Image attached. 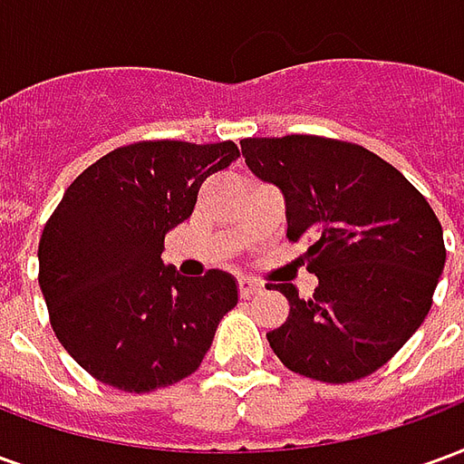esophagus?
Returning a JSON list of instances; mask_svg holds the SVG:
<instances>
[{"label":"esophagus","mask_w":464,"mask_h":464,"mask_svg":"<svg viewBox=\"0 0 464 464\" xmlns=\"http://www.w3.org/2000/svg\"><path fill=\"white\" fill-rule=\"evenodd\" d=\"M261 283L253 281V278H238V293H241V298H251L256 293H261Z\"/></svg>","instance_id":"obj_1"}]
</instances>
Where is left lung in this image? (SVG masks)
Returning a JSON list of instances; mask_svg holds the SVG:
<instances>
[{
  "label": "left lung",
  "instance_id": "left-lung-1",
  "mask_svg": "<svg viewBox=\"0 0 464 464\" xmlns=\"http://www.w3.org/2000/svg\"><path fill=\"white\" fill-rule=\"evenodd\" d=\"M243 159L285 198L288 241L311 243V298L273 285L291 313L266 338L293 372L353 382L382 368L418 331L445 268V241L428 198L358 143L291 133L243 139Z\"/></svg>",
  "mask_w": 464,
  "mask_h": 464
}]
</instances>
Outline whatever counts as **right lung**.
Returning <instances> with one entry per match:
<instances>
[{
  "label": "right lung",
  "mask_w": 464,
  "mask_h": 464,
  "mask_svg": "<svg viewBox=\"0 0 464 464\" xmlns=\"http://www.w3.org/2000/svg\"><path fill=\"white\" fill-rule=\"evenodd\" d=\"M238 156L233 141L129 143L76 176L49 216L39 241L49 321L99 382L151 392L198 370L238 288L216 268L186 278L163 266V238Z\"/></svg>",
  "instance_id": "add662e5"
}]
</instances>
